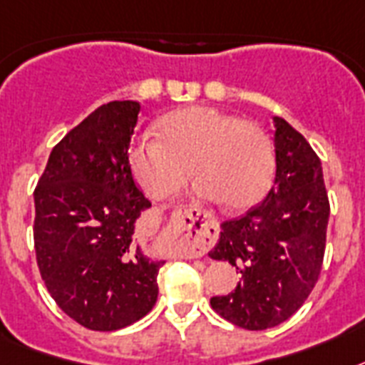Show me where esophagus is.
<instances>
[{
  "mask_svg": "<svg viewBox=\"0 0 365 365\" xmlns=\"http://www.w3.org/2000/svg\"><path fill=\"white\" fill-rule=\"evenodd\" d=\"M180 250L185 257H200L216 237V222L205 212H194L192 209L185 210V215L173 225Z\"/></svg>",
  "mask_w": 365,
  "mask_h": 365,
  "instance_id": "1",
  "label": "esophagus"
}]
</instances>
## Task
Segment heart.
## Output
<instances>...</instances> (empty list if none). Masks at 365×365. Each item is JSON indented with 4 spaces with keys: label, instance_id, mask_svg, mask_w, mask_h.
<instances>
[{
    "label": "heart",
    "instance_id": "b5f03b06",
    "mask_svg": "<svg viewBox=\"0 0 365 365\" xmlns=\"http://www.w3.org/2000/svg\"><path fill=\"white\" fill-rule=\"evenodd\" d=\"M128 162L153 200L175 194L192 171L195 195L220 201L227 210L257 203L274 175V149L264 130L209 106L165 113L158 121V138L134 141Z\"/></svg>",
    "mask_w": 365,
    "mask_h": 365
}]
</instances>
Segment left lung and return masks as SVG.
Masks as SVG:
<instances>
[{"label": "left lung", "mask_w": 365, "mask_h": 365, "mask_svg": "<svg viewBox=\"0 0 365 365\" xmlns=\"http://www.w3.org/2000/svg\"><path fill=\"white\" fill-rule=\"evenodd\" d=\"M274 186L240 218L220 225L210 259L230 261L242 278L212 297L218 315L246 330L287 321L309 297L323 267L330 216L321 160L306 138L274 115Z\"/></svg>", "instance_id": "1"}]
</instances>
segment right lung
Masks as SVG:
<instances>
[{
    "label": "right lung",
    "mask_w": 365,
    "mask_h": 365,
    "mask_svg": "<svg viewBox=\"0 0 365 365\" xmlns=\"http://www.w3.org/2000/svg\"><path fill=\"white\" fill-rule=\"evenodd\" d=\"M140 102L96 108L52 149L35 188V252L57 306L81 327L111 332L145 317L158 270L135 225L150 207L128 149Z\"/></svg>",
    "instance_id": "1"
}]
</instances>
